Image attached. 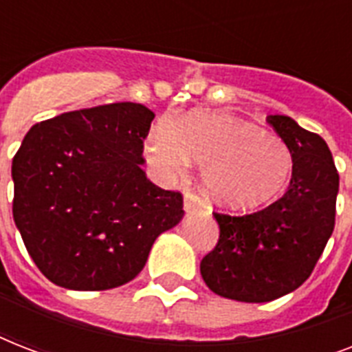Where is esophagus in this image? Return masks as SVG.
<instances>
[{
  "mask_svg": "<svg viewBox=\"0 0 352 352\" xmlns=\"http://www.w3.org/2000/svg\"><path fill=\"white\" fill-rule=\"evenodd\" d=\"M201 206V201H199L197 195H193V193H186L184 195V210L186 212H192V210L199 208Z\"/></svg>",
  "mask_w": 352,
  "mask_h": 352,
  "instance_id": "34e87169",
  "label": "esophagus"
}]
</instances>
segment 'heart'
<instances>
[{
  "label": "heart",
  "instance_id": "heart-1",
  "mask_svg": "<svg viewBox=\"0 0 352 352\" xmlns=\"http://www.w3.org/2000/svg\"><path fill=\"white\" fill-rule=\"evenodd\" d=\"M146 160L160 179H175L199 162L214 203L234 210L261 206L289 186L294 159L283 138L225 113H190L157 120L146 140Z\"/></svg>",
  "mask_w": 352,
  "mask_h": 352
}]
</instances>
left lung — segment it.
<instances>
[{
	"label": "left lung",
	"instance_id": "1",
	"mask_svg": "<svg viewBox=\"0 0 352 352\" xmlns=\"http://www.w3.org/2000/svg\"><path fill=\"white\" fill-rule=\"evenodd\" d=\"M292 151L289 190L250 215L214 214L219 241L201 261L217 296L245 303L278 300L303 285L334 230L340 175L327 142L285 115L267 117Z\"/></svg>",
	"mask_w": 352,
	"mask_h": 352
}]
</instances>
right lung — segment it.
Instances as JSON below:
<instances>
[{
  "label": "right lung",
  "instance_id": "right-lung-1",
  "mask_svg": "<svg viewBox=\"0 0 352 352\" xmlns=\"http://www.w3.org/2000/svg\"><path fill=\"white\" fill-rule=\"evenodd\" d=\"M155 113L118 102L29 129L12 160V215L41 274L69 290H107L138 276L155 239L181 223L182 195L142 171Z\"/></svg>",
  "mask_w": 352,
  "mask_h": 352
}]
</instances>
